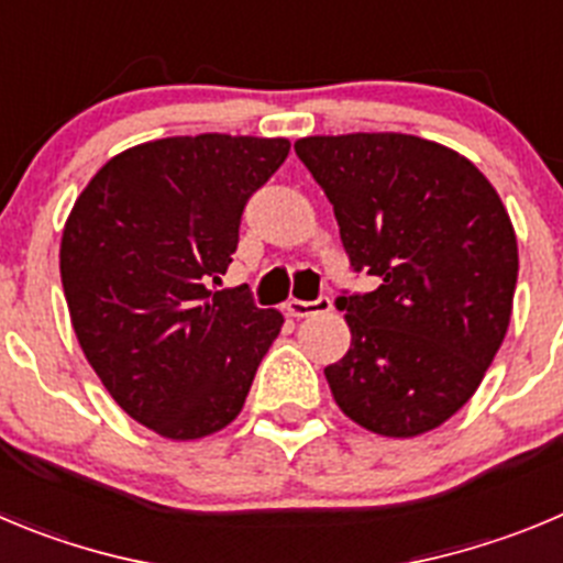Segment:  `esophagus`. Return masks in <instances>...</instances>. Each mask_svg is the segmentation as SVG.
Here are the masks:
<instances>
[{
    "mask_svg": "<svg viewBox=\"0 0 563 563\" xmlns=\"http://www.w3.org/2000/svg\"><path fill=\"white\" fill-rule=\"evenodd\" d=\"M287 316L290 318H309V316H318V312H329L332 309V298L321 296L316 301H298V298H290L285 303Z\"/></svg>",
    "mask_w": 563,
    "mask_h": 563,
    "instance_id": "1",
    "label": "esophagus"
}]
</instances>
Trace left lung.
Listing matches in <instances>:
<instances>
[{"label":"left lung","mask_w":563,"mask_h":563,"mask_svg":"<svg viewBox=\"0 0 563 563\" xmlns=\"http://www.w3.org/2000/svg\"><path fill=\"white\" fill-rule=\"evenodd\" d=\"M371 292L338 296L352 349L327 365L352 421L412 438L455 416L492 365L517 290V234L468 158L407 133L298 139Z\"/></svg>","instance_id":"8db88e82"}]
</instances>
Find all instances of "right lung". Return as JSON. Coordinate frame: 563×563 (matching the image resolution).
Masks as SVG:
<instances>
[{
    "mask_svg": "<svg viewBox=\"0 0 563 563\" xmlns=\"http://www.w3.org/2000/svg\"><path fill=\"white\" fill-rule=\"evenodd\" d=\"M287 139L169 136L113 156L82 189L60 240L80 349L117 405L173 441L236 419L282 332L247 285L214 290L251 195Z\"/></svg>",
    "mask_w": 563,
    "mask_h": 563,
    "instance_id": "obj_1",
    "label": "right lung"
}]
</instances>
